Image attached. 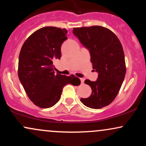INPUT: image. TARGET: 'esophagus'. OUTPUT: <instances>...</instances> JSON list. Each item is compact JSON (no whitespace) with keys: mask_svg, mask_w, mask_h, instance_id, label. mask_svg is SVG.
Segmentation results:
<instances>
[{"mask_svg":"<svg viewBox=\"0 0 146 146\" xmlns=\"http://www.w3.org/2000/svg\"><path fill=\"white\" fill-rule=\"evenodd\" d=\"M80 80H81V83L83 84L84 82V78H80Z\"/></svg>","mask_w":146,"mask_h":146,"instance_id":"obj_1","label":"esophagus"}]
</instances>
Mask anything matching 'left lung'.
<instances>
[{"label": "left lung", "mask_w": 146, "mask_h": 146, "mask_svg": "<svg viewBox=\"0 0 146 146\" xmlns=\"http://www.w3.org/2000/svg\"><path fill=\"white\" fill-rule=\"evenodd\" d=\"M73 33L89 51L93 68L98 73L96 81L85 80L92 93L80 100L88 108L100 109L112 103L124 80L126 68L123 47L116 35L104 27L74 28Z\"/></svg>", "instance_id": "1"}]
</instances>
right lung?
Segmentation results:
<instances>
[{"label": "right lung", "instance_id": "right-lung-1", "mask_svg": "<svg viewBox=\"0 0 146 146\" xmlns=\"http://www.w3.org/2000/svg\"><path fill=\"white\" fill-rule=\"evenodd\" d=\"M67 30L45 27L37 30L22 46L18 59V78L29 98L40 108L52 107L60 100L68 84L78 86L75 75L56 74L53 65L61 58V46L67 39Z\"/></svg>", "mask_w": 146, "mask_h": 146}]
</instances>
